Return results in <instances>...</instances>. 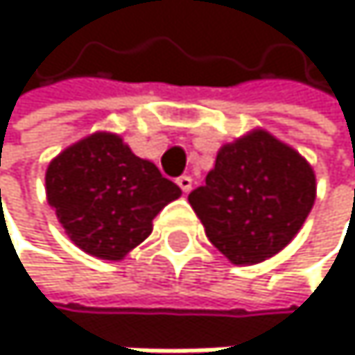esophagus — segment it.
<instances>
[{
    "instance_id": "1",
    "label": "esophagus",
    "mask_w": 355,
    "mask_h": 355,
    "mask_svg": "<svg viewBox=\"0 0 355 355\" xmlns=\"http://www.w3.org/2000/svg\"><path fill=\"white\" fill-rule=\"evenodd\" d=\"M176 185H179L183 191H189L191 189V179H189V176H179V179H176Z\"/></svg>"
}]
</instances>
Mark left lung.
Masks as SVG:
<instances>
[{
	"label": "left lung",
	"mask_w": 355,
	"mask_h": 355,
	"mask_svg": "<svg viewBox=\"0 0 355 355\" xmlns=\"http://www.w3.org/2000/svg\"><path fill=\"white\" fill-rule=\"evenodd\" d=\"M46 198L70 241L100 260H123L181 189L116 134H93L46 170Z\"/></svg>",
	"instance_id": "8db88e82"
}]
</instances>
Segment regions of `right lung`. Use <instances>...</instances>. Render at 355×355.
<instances>
[{
	"instance_id": "add662e5",
	"label": "right lung",
	"mask_w": 355,
	"mask_h": 355,
	"mask_svg": "<svg viewBox=\"0 0 355 355\" xmlns=\"http://www.w3.org/2000/svg\"><path fill=\"white\" fill-rule=\"evenodd\" d=\"M313 202V168L262 132L223 144L207 185L189 193L209 241L239 266L264 262L288 247Z\"/></svg>"
}]
</instances>
